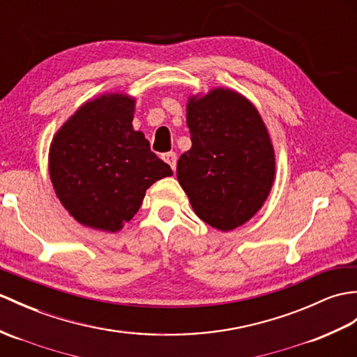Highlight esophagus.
Returning <instances> with one entry per match:
<instances>
[{
  "label": "esophagus",
  "mask_w": 357,
  "mask_h": 357,
  "mask_svg": "<svg viewBox=\"0 0 357 357\" xmlns=\"http://www.w3.org/2000/svg\"><path fill=\"white\" fill-rule=\"evenodd\" d=\"M162 160L167 162L172 170H176V161H178V156L175 152H167V153H162Z\"/></svg>",
  "instance_id": "34e87169"
}]
</instances>
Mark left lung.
Here are the masks:
<instances>
[{
  "mask_svg": "<svg viewBox=\"0 0 357 357\" xmlns=\"http://www.w3.org/2000/svg\"><path fill=\"white\" fill-rule=\"evenodd\" d=\"M192 149L176 176L195 213L210 227L234 229L260 210L275 175L268 129L255 106L231 89L190 98Z\"/></svg>",
  "mask_w": 357,
  "mask_h": 357,
  "instance_id": "obj_1",
  "label": "left lung"
}]
</instances>
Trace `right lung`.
Returning <instances> with one entry per match:
<instances>
[{
  "label": "right lung",
  "instance_id": "1",
  "mask_svg": "<svg viewBox=\"0 0 357 357\" xmlns=\"http://www.w3.org/2000/svg\"><path fill=\"white\" fill-rule=\"evenodd\" d=\"M135 100L107 94L86 102L50 147V178L82 225L115 233L135 216L146 190L172 176L169 164L132 128Z\"/></svg>",
  "mask_w": 357,
  "mask_h": 357
}]
</instances>
